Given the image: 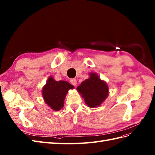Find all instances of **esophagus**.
I'll return each instance as SVG.
<instances>
[{
	"mask_svg": "<svg viewBox=\"0 0 155 155\" xmlns=\"http://www.w3.org/2000/svg\"><path fill=\"white\" fill-rule=\"evenodd\" d=\"M70 83L73 85L75 86V85H77V80H75V79H71V80H70Z\"/></svg>",
	"mask_w": 155,
	"mask_h": 155,
	"instance_id": "esophagus-1",
	"label": "esophagus"
}]
</instances>
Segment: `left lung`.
<instances>
[{
	"mask_svg": "<svg viewBox=\"0 0 155 155\" xmlns=\"http://www.w3.org/2000/svg\"><path fill=\"white\" fill-rule=\"evenodd\" d=\"M77 90L84 99L85 104L90 108L101 106L109 94L107 82L102 80L98 74L94 72L89 73V78L81 82Z\"/></svg>",
	"mask_w": 155,
	"mask_h": 155,
	"instance_id": "left-lung-1",
	"label": "left lung"
}]
</instances>
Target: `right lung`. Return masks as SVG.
<instances>
[{
  "label": "right lung",
  "mask_w": 155,
  "mask_h": 155,
  "mask_svg": "<svg viewBox=\"0 0 155 155\" xmlns=\"http://www.w3.org/2000/svg\"><path fill=\"white\" fill-rule=\"evenodd\" d=\"M74 88L68 81H56L53 77L50 76L42 89L44 101L52 110L58 111L64 107V101L68 91Z\"/></svg>",
  "instance_id": "add662e5"
}]
</instances>
